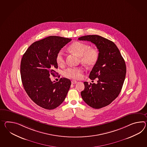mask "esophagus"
Returning a JSON list of instances; mask_svg holds the SVG:
<instances>
[{"label": "esophagus", "instance_id": "esophagus-1", "mask_svg": "<svg viewBox=\"0 0 147 147\" xmlns=\"http://www.w3.org/2000/svg\"><path fill=\"white\" fill-rule=\"evenodd\" d=\"M71 83H72V84H76V83H78V82L76 81H75V80H72V81H71Z\"/></svg>", "mask_w": 147, "mask_h": 147}]
</instances>
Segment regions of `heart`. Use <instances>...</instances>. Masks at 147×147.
<instances>
[{
    "mask_svg": "<svg viewBox=\"0 0 147 147\" xmlns=\"http://www.w3.org/2000/svg\"><path fill=\"white\" fill-rule=\"evenodd\" d=\"M69 50L80 57L81 63L88 67H92L97 64L99 58V51L96 48H91L89 45L76 41L71 45ZM56 63L58 65L63 66L66 63L65 55L63 50L58 52L56 57ZM83 69L81 67H69L64 72L65 76L72 79H79L81 77Z\"/></svg>",
    "mask_w": 147,
    "mask_h": 147,
    "instance_id": "obj_1",
    "label": "heart"
}]
</instances>
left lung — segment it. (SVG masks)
Wrapping results in <instances>:
<instances>
[{
	"mask_svg": "<svg viewBox=\"0 0 147 147\" xmlns=\"http://www.w3.org/2000/svg\"><path fill=\"white\" fill-rule=\"evenodd\" d=\"M97 47L99 58L90 72L89 78H98L97 83L84 82V89L81 92L84 102L90 107L99 109L111 103L118 97L125 79V62L117 47L113 41L98 35L79 38Z\"/></svg>",
	"mask_w": 147,
	"mask_h": 147,
	"instance_id": "1",
	"label": "left lung"
}]
</instances>
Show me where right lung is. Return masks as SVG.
Masks as SVG:
<instances>
[{
  "label": "right lung",
  "instance_id": "add662e5",
  "mask_svg": "<svg viewBox=\"0 0 147 147\" xmlns=\"http://www.w3.org/2000/svg\"><path fill=\"white\" fill-rule=\"evenodd\" d=\"M71 40L48 36L33 43L22 57L20 72L24 89L31 100L41 107L54 109L64 101L68 93L70 80L64 78L58 82H53L49 76L56 74L58 52Z\"/></svg>",
  "mask_w": 147,
  "mask_h": 147
}]
</instances>
